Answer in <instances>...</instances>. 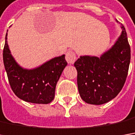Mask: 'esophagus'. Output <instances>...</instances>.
I'll use <instances>...</instances> for the list:
<instances>
[{"mask_svg":"<svg viewBox=\"0 0 135 135\" xmlns=\"http://www.w3.org/2000/svg\"><path fill=\"white\" fill-rule=\"evenodd\" d=\"M76 60L75 53L73 50H68L66 54V60L69 64H73Z\"/></svg>","mask_w":135,"mask_h":135,"instance_id":"esophagus-1","label":"esophagus"}]
</instances>
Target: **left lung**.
<instances>
[{
  "instance_id": "obj_1",
  "label": "left lung",
  "mask_w": 135,
  "mask_h": 135,
  "mask_svg": "<svg viewBox=\"0 0 135 135\" xmlns=\"http://www.w3.org/2000/svg\"><path fill=\"white\" fill-rule=\"evenodd\" d=\"M122 28L118 41L100 58L80 56L74 63L79 95L88 104H105L122 89L128 73L131 48L122 23Z\"/></svg>"
}]
</instances>
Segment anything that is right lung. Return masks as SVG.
I'll list each match as a JSON object with an SVG mask.
<instances>
[{"label": "right lung", "mask_w": 135, "mask_h": 135, "mask_svg": "<svg viewBox=\"0 0 135 135\" xmlns=\"http://www.w3.org/2000/svg\"><path fill=\"white\" fill-rule=\"evenodd\" d=\"M7 33L3 50V60L10 85L20 99L36 104H48L55 96L56 85L67 62L65 55L55 57L41 66L27 70L15 62L7 45Z\"/></svg>", "instance_id": "add662e5"}]
</instances>
